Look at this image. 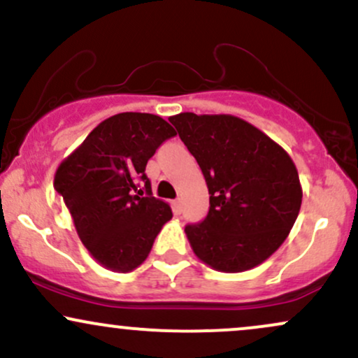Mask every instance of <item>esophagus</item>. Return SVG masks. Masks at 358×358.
Returning a JSON list of instances; mask_svg holds the SVG:
<instances>
[{
  "label": "esophagus",
  "mask_w": 358,
  "mask_h": 358,
  "mask_svg": "<svg viewBox=\"0 0 358 358\" xmlns=\"http://www.w3.org/2000/svg\"><path fill=\"white\" fill-rule=\"evenodd\" d=\"M171 205H173V210H175V213H180V212H182V200L176 199V200H173V203H171Z\"/></svg>",
  "instance_id": "esophagus-1"
}]
</instances>
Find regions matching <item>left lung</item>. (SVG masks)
<instances>
[{"label": "left lung", "mask_w": 358, "mask_h": 358, "mask_svg": "<svg viewBox=\"0 0 358 358\" xmlns=\"http://www.w3.org/2000/svg\"><path fill=\"white\" fill-rule=\"evenodd\" d=\"M170 122L195 156L210 195L207 217L185 227L193 252L222 273L256 268L296 222L303 190L293 159L231 114L180 113Z\"/></svg>", "instance_id": "left-lung-1"}]
</instances>
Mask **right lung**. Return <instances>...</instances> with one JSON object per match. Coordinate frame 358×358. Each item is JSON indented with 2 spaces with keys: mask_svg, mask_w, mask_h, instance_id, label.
<instances>
[{
  "mask_svg": "<svg viewBox=\"0 0 358 358\" xmlns=\"http://www.w3.org/2000/svg\"><path fill=\"white\" fill-rule=\"evenodd\" d=\"M163 117L121 113L94 127L55 171L53 188L71 212L90 256L116 273L145 262L170 205L155 199L145 173L158 146L175 136ZM145 188H138V180Z\"/></svg>",
  "mask_w": 358,
  "mask_h": 358,
  "instance_id": "obj_1",
  "label": "right lung"
}]
</instances>
